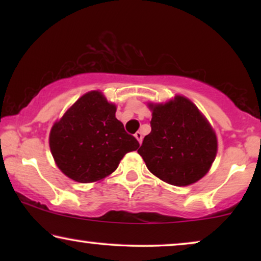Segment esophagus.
I'll return each mask as SVG.
<instances>
[{
    "label": "esophagus",
    "instance_id": "1",
    "mask_svg": "<svg viewBox=\"0 0 261 261\" xmlns=\"http://www.w3.org/2000/svg\"><path fill=\"white\" fill-rule=\"evenodd\" d=\"M134 137L137 138V140L139 141V144H141V141H142V134L140 133V132H137V133H135Z\"/></svg>",
    "mask_w": 261,
    "mask_h": 261
}]
</instances>
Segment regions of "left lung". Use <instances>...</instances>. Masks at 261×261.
Segmentation results:
<instances>
[{
	"label": "left lung",
	"instance_id": "left-lung-1",
	"mask_svg": "<svg viewBox=\"0 0 261 261\" xmlns=\"http://www.w3.org/2000/svg\"><path fill=\"white\" fill-rule=\"evenodd\" d=\"M148 107L152 130L138 149L147 169L176 187L196 183L215 160L217 139L213 127L184 96Z\"/></svg>",
	"mask_w": 261,
	"mask_h": 261
}]
</instances>
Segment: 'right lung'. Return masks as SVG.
Returning <instances> with one entry per match:
<instances>
[{
	"mask_svg": "<svg viewBox=\"0 0 261 261\" xmlns=\"http://www.w3.org/2000/svg\"><path fill=\"white\" fill-rule=\"evenodd\" d=\"M116 106L99 91L82 96L53 124L49 148L57 166L80 183L101 180L139 142L115 117Z\"/></svg>",
	"mask_w": 261,
	"mask_h": 261,
	"instance_id": "right-lung-1",
	"label": "right lung"
}]
</instances>
